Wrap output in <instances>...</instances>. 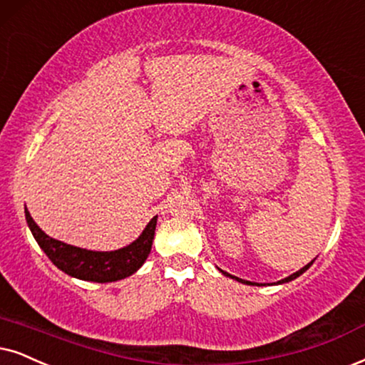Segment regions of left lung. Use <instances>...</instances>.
I'll return each mask as SVG.
<instances>
[{
    "instance_id": "8db88e82",
    "label": "left lung",
    "mask_w": 365,
    "mask_h": 365,
    "mask_svg": "<svg viewBox=\"0 0 365 365\" xmlns=\"http://www.w3.org/2000/svg\"><path fill=\"white\" fill-rule=\"evenodd\" d=\"M312 264H313V261H312V262H308V264H307V266H303V267H302V269H298V271H297V273L289 274V276H288V278H284V279H279V281H276V283H274V284H283V283H289V281L297 279V278H298V276H299V274H303V273H305V271H307V269H308V267H310ZM220 273H222V274H225V276H229V278H232V279H236V281H239V283H244V284H252V286H255V283H251V281L241 279V278H237V276H232V274L225 273V271H222V269H220ZM256 286H262V284H256Z\"/></svg>"
}]
</instances>
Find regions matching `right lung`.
Segmentation results:
<instances>
[{"label":"right lung","mask_w":365,"mask_h":365,"mask_svg":"<svg viewBox=\"0 0 365 365\" xmlns=\"http://www.w3.org/2000/svg\"><path fill=\"white\" fill-rule=\"evenodd\" d=\"M25 217L26 224H29L41 251L48 256V259L60 271L72 276V278L94 281V283H113V281L124 279L135 274L145 264L146 257L151 252L156 220H158V215H155L140 234V237L121 249H116V251H89V249L71 246V244L47 236L35 224L26 209Z\"/></svg>","instance_id":"obj_1"}]
</instances>
